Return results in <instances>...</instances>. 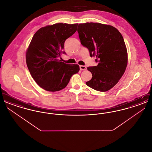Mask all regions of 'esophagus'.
<instances>
[{
	"mask_svg": "<svg viewBox=\"0 0 152 152\" xmlns=\"http://www.w3.org/2000/svg\"><path fill=\"white\" fill-rule=\"evenodd\" d=\"M80 70L84 71V70L87 69V66H84V65H80Z\"/></svg>",
	"mask_w": 152,
	"mask_h": 152,
	"instance_id": "1",
	"label": "esophagus"
}]
</instances>
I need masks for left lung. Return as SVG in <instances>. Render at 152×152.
I'll return each instance as SVG.
<instances>
[{"label": "left lung", "mask_w": 152, "mask_h": 152, "mask_svg": "<svg viewBox=\"0 0 152 152\" xmlns=\"http://www.w3.org/2000/svg\"><path fill=\"white\" fill-rule=\"evenodd\" d=\"M77 32L81 44L88 49L91 57H96L98 63L87 68L92 77L86 84L97 91H109L121 79L128 64L122 35L112 26L92 22L79 24Z\"/></svg>", "instance_id": "obj_1"}]
</instances>
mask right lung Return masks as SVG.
Instances as JSON below:
<instances>
[{
	"mask_svg": "<svg viewBox=\"0 0 152 152\" xmlns=\"http://www.w3.org/2000/svg\"><path fill=\"white\" fill-rule=\"evenodd\" d=\"M78 24L56 23L42 27L33 36L26 52V63L32 78L44 89L58 91L68 84L79 65L59 60L64 42L77 30Z\"/></svg>",
	"mask_w": 152,
	"mask_h": 152,
	"instance_id": "obj_1",
	"label": "right lung"
}]
</instances>
